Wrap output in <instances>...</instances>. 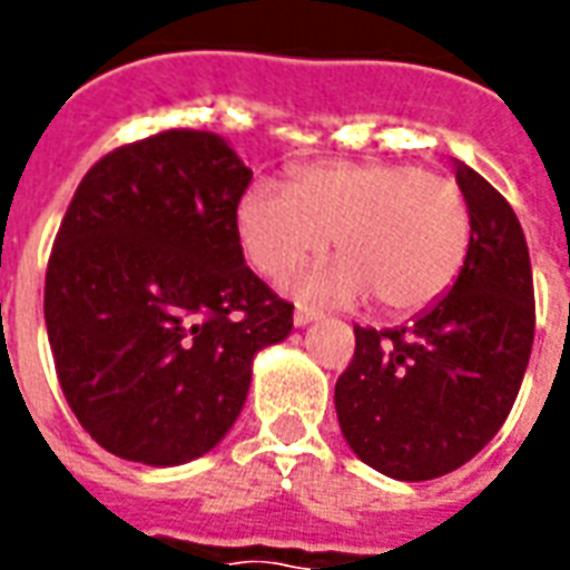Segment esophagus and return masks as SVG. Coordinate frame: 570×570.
Segmentation results:
<instances>
[{"mask_svg": "<svg viewBox=\"0 0 570 570\" xmlns=\"http://www.w3.org/2000/svg\"><path fill=\"white\" fill-rule=\"evenodd\" d=\"M323 311L314 308V305H296V311H293V321H296V326H305V323L317 321Z\"/></svg>", "mask_w": 570, "mask_h": 570, "instance_id": "obj_1", "label": "esophagus"}]
</instances>
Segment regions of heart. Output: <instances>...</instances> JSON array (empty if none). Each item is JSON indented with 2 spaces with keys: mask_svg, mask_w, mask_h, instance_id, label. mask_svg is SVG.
Segmentation results:
<instances>
[{
  "mask_svg": "<svg viewBox=\"0 0 570 570\" xmlns=\"http://www.w3.org/2000/svg\"><path fill=\"white\" fill-rule=\"evenodd\" d=\"M249 265L284 277L333 235L342 259L311 274L308 293L409 314L440 302L464 268L473 216L452 176L403 161H317L289 186L253 183L237 204Z\"/></svg>",
  "mask_w": 570,
  "mask_h": 570,
  "instance_id": "1",
  "label": "heart"
}]
</instances>
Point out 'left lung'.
I'll use <instances>...</instances> for the list:
<instances>
[{
  "mask_svg": "<svg viewBox=\"0 0 570 570\" xmlns=\"http://www.w3.org/2000/svg\"><path fill=\"white\" fill-rule=\"evenodd\" d=\"M473 216L452 293L400 330L354 326L335 382L347 445L384 476L452 473L501 430L534 345V281L522 225L485 176L458 167Z\"/></svg>",
  "mask_w": 570,
  "mask_h": 570,
  "instance_id": "obj_1",
  "label": "left lung"
}]
</instances>
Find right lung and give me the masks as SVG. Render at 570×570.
<instances>
[{
	"instance_id": "add662e5",
	"label": "right lung",
	"mask_w": 570,
	"mask_h": 570,
	"mask_svg": "<svg viewBox=\"0 0 570 570\" xmlns=\"http://www.w3.org/2000/svg\"><path fill=\"white\" fill-rule=\"evenodd\" d=\"M253 170L216 134L161 130L85 174L45 272L69 409L106 452L151 466L210 452L244 409L256 351L293 305L244 265Z\"/></svg>"
}]
</instances>
